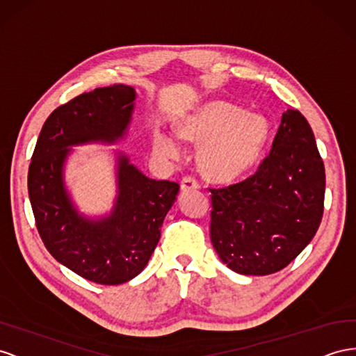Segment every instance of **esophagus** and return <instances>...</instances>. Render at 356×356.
Listing matches in <instances>:
<instances>
[{
    "label": "esophagus",
    "instance_id": "esophagus-1",
    "mask_svg": "<svg viewBox=\"0 0 356 356\" xmlns=\"http://www.w3.org/2000/svg\"><path fill=\"white\" fill-rule=\"evenodd\" d=\"M199 187H200L199 181L195 177H191V175L184 177V178H182V181H181V188L184 190V191H187V190H196Z\"/></svg>",
    "mask_w": 356,
    "mask_h": 356
}]
</instances>
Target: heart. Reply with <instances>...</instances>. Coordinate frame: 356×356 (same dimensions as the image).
<instances>
[{"label": "heart", "instance_id": "b5f03b06", "mask_svg": "<svg viewBox=\"0 0 356 356\" xmlns=\"http://www.w3.org/2000/svg\"><path fill=\"white\" fill-rule=\"evenodd\" d=\"M270 126L261 115H248L232 104L213 102L181 122L182 139L200 143L199 161L205 174L217 181H232L253 168L265 147ZM154 148L160 156L178 159L179 142L156 131Z\"/></svg>", "mask_w": 356, "mask_h": 356}]
</instances>
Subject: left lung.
<instances>
[{
	"label": "left lung",
	"mask_w": 356,
	"mask_h": 356,
	"mask_svg": "<svg viewBox=\"0 0 356 356\" xmlns=\"http://www.w3.org/2000/svg\"><path fill=\"white\" fill-rule=\"evenodd\" d=\"M209 191L211 243L223 264L244 275L289 265L323 216L325 166L304 115L283 113L270 154L253 175Z\"/></svg>",
	"instance_id": "8db88e82"
}]
</instances>
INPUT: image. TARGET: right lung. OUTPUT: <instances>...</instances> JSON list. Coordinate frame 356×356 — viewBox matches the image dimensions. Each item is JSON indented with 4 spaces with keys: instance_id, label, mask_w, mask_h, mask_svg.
<instances>
[{
    "instance_id": "right-lung-1",
    "label": "right lung",
    "mask_w": 356,
    "mask_h": 356,
    "mask_svg": "<svg viewBox=\"0 0 356 356\" xmlns=\"http://www.w3.org/2000/svg\"><path fill=\"white\" fill-rule=\"evenodd\" d=\"M134 90L111 85L83 92L44 121L28 169V195L42 241L56 261L99 284H121L147 266L179 184L151 179L120 159V196L112 216L91 223L76 214L63 187L70 145L113 142L131 117Z\"/></svg>"
}]
</instances>
